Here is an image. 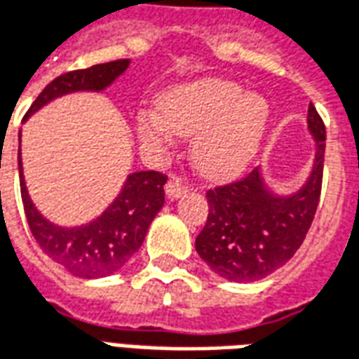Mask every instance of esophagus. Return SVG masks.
Here are the masks:
<instances>
[{"instance_id": "obj_1", "label": "esophagus", "mask_w": 359, "mask_h": 359, "mask_svg": "<svg viewBox=\"0 0 359 359\" xmlns=\"http://www.w3.org/2000/svg\"><path fill=\"white\" fill-rule=\"evenodd\" d=\"M188 182L182 179H172L169 180L167 184H165V192L169 198H180L182 194H187L188 192Z\"/></svg>"}]
</instances>
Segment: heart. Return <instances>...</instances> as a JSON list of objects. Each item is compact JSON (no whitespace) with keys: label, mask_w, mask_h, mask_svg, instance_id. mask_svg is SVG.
Segmentation results:
<instances>
[{"label":"heart","mask_w":359,"mask_h":359,"mask_svg":"<svg viewBox=\"0 0 359 359\" xmlns=\"http://www.w3.org/2000/svg\"><path fill=\"white\" fill-rule=\"evenodd\" d=\"M269 121L267 103L226 81H205L175 90L161 103V115L142 111L138 134L159 146L172 133L196 136L194 157L211 177L241 172L256 156Z\"/></svg>","instance_id":"1"}]
</instances>
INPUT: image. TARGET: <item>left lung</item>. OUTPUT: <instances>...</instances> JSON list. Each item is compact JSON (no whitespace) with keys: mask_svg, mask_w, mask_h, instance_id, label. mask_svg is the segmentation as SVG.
<instances>
[{"mask_svg":"<svg viewBox=\"0 0 359 359\" xmlns=\"http://www.w3.org/2000/svg\"><path fill=\"white\" fill-rule=\"evenodd\" d=\"M308 126L316 138V161L300 192L290 198L271 196L259 167L205 192L210 213L196 238V250L223 278L259 280L283 267L302 246L323 184L325 123L313 103H309Z\"/></svg>","mask_w":359,"mask_h":359,"instance_id":"obj_1","label":"left lung"}]
</instances>
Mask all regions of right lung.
Instances as JSON below:
<instances>
[{"mask_svg": "<svg viewBox=\"0 0 359 359\" xmlns=\"http://www.w3.org/2000/svg\"><path fill=\"white\" fill-rule=\"evenodd\" d=\"M128 59H117L88 69L59 74L30 105L25 118L53 97L76 90H103L128 67ZM20 198L32 236L48 256L76 277L95 278L113 275L140 250L149 223L163 208L167 175L159 171L133 172L123 192L109 210L94 223L79 229H61L48 223L36 211L22 180L19 149Z\"/></svg>", "mask_w": 359, "mask_h": 359, "instance_id": "add662e5", "label": "right lung"}]
</instances>
